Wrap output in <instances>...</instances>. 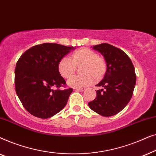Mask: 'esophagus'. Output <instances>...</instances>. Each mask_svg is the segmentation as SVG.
Masks as SVG:
<instances>
[{
  "label": "esophagus",
  "instance_id": "obj_1",
  "mask_svg": "<svg viewBox=\"0 0 156 156\" xmlns=\"http://www.w3.org/2000/svg\"><path fill=\"white\" fill-rule=\"evenodd\" d=\"M76 91H83L85 89L84 87H82V88H75L74 89Z\"/></svg>",
  "mask_w": 156,
  "mask_h": 156
}]
</instances>
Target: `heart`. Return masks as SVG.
<instances>
[{
  "mask_svg": "<svg viewBox=\"0 0 156 156\" xmlns=\"http://www.w3.org/2000/svg\"><path fill=\"white\" fill-rule=\"evenodd\" d=\"M81 65L83 66L81 71L85 74L72 77L76 67ZM58 70L64 78L72 77L68 81L69 86L81 88L93 82L92 76L96 79L101 77L105 72L106 64L94 51L88 48H82L72 53L71 59L67 57L61 58L58 63Z\"/></svg>",
  "mask_w": 156,
  "mask_h": 156,
  "instance_id": "obj_1",
  "label": "heart"
}]
</instances>
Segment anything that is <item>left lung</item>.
I'll use <instances>...</instances> for the list:
<instances>
[{"instance_id":"1","label":"left lung","mask_w":156,"mask_h":156,"mask_svg":"<svg viewBox=\"0 0 156 156\" xmlns=\"http://www.w3.org/2000/svg\"><path fill=\"white\" fill-rule=\"evenodd\" d=\"M93 49L104 57L107 69L97 85L102 89L97 91V97L89 102V106L101 116H114L127 105L133 95L136 82L134 66L123 50L112 44H97Z\"/></svg>"}]
</instances>
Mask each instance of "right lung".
<instances>
[{
    "label": "right lung",
    "mask_w": 156,
    "mask_h": 156,
    "mask_svg": "<svg viewBox=\"0 0 156 156\" xmlns=\"http://www.w3.org/2000/svg\"><path fill=\"white\" fill-rule=\"evenodd\" d=\"M73 49L56 43H42L28 49L18 59L15 69L16 91L30 114L48 119L67 104L73 89H59L65 88L66 82L59 74L58 63Z\"/></svg>",
    "instance_id": "obj_1"
}]
</instances>
